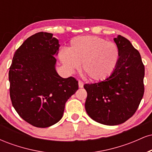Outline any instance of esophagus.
Masks as SVG:
<instances>
[{
	"label": "esophagus",
	"instance_id": "1",
	"mask_svg": "<svg viewBox=\"0 0 152 152\" xmlns=\"http://www.w3.org/2000/svg\"><path fill=\"white\" fill-rule=\"evenodd\" d=\"M78 86H79V88H83V82L81 80L78 81Z\"/></svg>",
	"mask_w": 152,
	"mask_h": 152
}]
</instances>
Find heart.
Instances as JSON below:
<instances>
[{"instance_id":"b5f03b06","label":"heart","mask_w":152,"mask_h":152,"mask_svg":"<svg viewBox=\"0 0 152 152\" xmlns=\"http://www.w3.org/2000/svg\"><path fill=\"white\" fill-rule=\"evenodd\" d=\"M116 43L98 36H78L70 41L67 50H61L59 58L69 71L78 70L83 64V72L92 81H103L113 74L119 59Z\"/></svg>"}]
</instances>
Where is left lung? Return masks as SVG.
I'll return each mask as SVG.
<instances>
[{
    "label": "left lung",
    "mask_w": 152,
    "mask_h": 152,
    "mask_svg": "<svg viewBox=\"0 0 152 152\" xmlns=\"http://www.w3.org/2000/svg\"><path fill=\"white\" fill-rule=\"evenodd\" d=\"M114 41L119 59L113 74L104 81L83 86L85 109L92 119L109 126L124 123L135 114L144 93V66L139 52L126 38Z\"/></svg>",
    "instance_id": "1"
}]
</instances>
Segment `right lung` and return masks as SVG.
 Segmentation results:
<instances>
[{
	"mask_svg": "<svg viewBox=\"0 0 152 152\" xmlns=\"http://www.w3.org/2000/svg\"><path fill=\"white\" fill-rule=\"evenodd\" d=\"M58 47L53 34H35L16 50L10 66L12 105L23 119L38 128L60 121L66 102L78 89L76 78H64L56 71Z\"/></svg>",
	"mask_w": 152,
	"mask_h": 152,
	"instance_id": "add662e5",
	"label": "right lung"
}]
</instances>
